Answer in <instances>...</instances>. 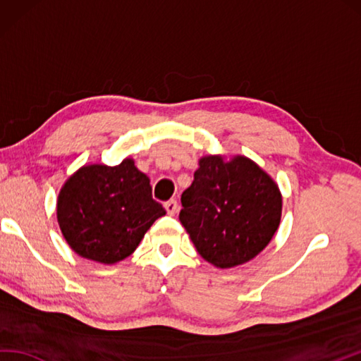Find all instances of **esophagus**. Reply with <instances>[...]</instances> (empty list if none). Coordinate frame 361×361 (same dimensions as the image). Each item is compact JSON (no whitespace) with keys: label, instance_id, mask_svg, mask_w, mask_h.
<instances>
[{"label":"esophagus","instance_id":"obj_1","mask_svg":"<svg viewBox=\"0 0 361 361\" xmlns=\"http://www.w3.org/2000/svg\"><path fill=\"white\" fill-rule=\"evenodd\" d=\"M165 210H166V213L170 214V216H174L176 213H178V210H179L178 201H176V199H170V201L165 202Z\"/></svg>","mask_w":361,"mask_h":361}]
</instances>
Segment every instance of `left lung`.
<instances>
[{"label": "left lung", "instance_id": "left-lung-1", "mask_svg": "<svg viewBox=\"0 0 361 361\" xmlns=\"http://www.w3.org/2000/svg\"><path fill=\"white\" fill-rule=\"evenodd\" d=\"M179 221L197 253L214 267L253 259L271 241L283 212L275 180L244 156L199 160L195 180L183 191Z\"/></svg>", "mask_w": 361, "mask_h": 361}]
</instances>
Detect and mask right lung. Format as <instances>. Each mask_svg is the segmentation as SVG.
<instances>
[{"label": "right lung", "mask_w": 361, "mask_h": 361, "mask_svg": "<svg viewBox=\"0 0 361 361\" xmlns=\"http://www.w3.org/2000/svg\"><path fill=\"white\" fill-rule=\"evenodd\" d=\"M165 213L151 196L148 176L133 159L116 166H82L57 199V219L66 243L82 258L102 264L128 258Z\"/></svg>", "instance_id": "obj_1"}]
</instances>
